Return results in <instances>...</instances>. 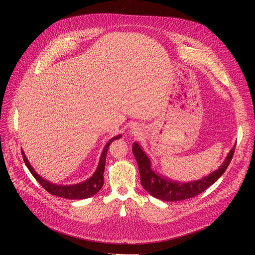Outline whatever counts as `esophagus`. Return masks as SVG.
I'll return each mask as SVG.
<instances>
[{
    "instance_id": "34e87169",
    "label": "esophagus",
    "mask_w": 255,
    "mask_h": 255,
    "mask_svg": "<svg viewBox=\"0 0 255 255\" xmlns=\"http://www.w3.org/2000/svg\"><path fill=\"white\" fill-rule=\"evenodd\" d=\"M132 130H133V132H132L133 134H138V129H137L136 128H132Z\"/></svg>"
}]
</instances>
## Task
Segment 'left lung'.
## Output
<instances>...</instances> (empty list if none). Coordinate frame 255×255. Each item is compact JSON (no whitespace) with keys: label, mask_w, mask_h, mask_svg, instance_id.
Instances as JSON below:
<instances>
[{"label":"left lung","mask_w":255,"mask_h":255,"mask_svg":"<svg viewBox=\"0 0 255 255\" xmlns=\"http://www.w3.org/2000/svg\"><path fill=\"white\" fill-rule=\"evenodd\" d=\"M235 145L230 150L225 161L217 170L213 171L212 173L202 177V179L191 182L173 181L154 171L151 166V159L138 142L133 143V154L138 164V168H139L142 187L151 196L163 200V201L171 202L196 197L217 181L223 172L226 171L230 161L232 160Z\"/></svg>","instance_id":"8db88e82"}]
</instances>
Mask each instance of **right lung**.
Segmentation results:
<instances>
[{"instance_id":"obj_1","label":"right lung","mask_w":255,"mask_h":255,"mask_svg":"<svg viewBox=\"0 0 255 255\" xmlns=\"http://www.w3.org/2000/svg\"><path fill=\"white\" fill-rule=\"evenodd\" d=\"M119 138H121V135L115 136V137L112 138V139L109 142L105 144L95 173L92 174L88 180L84 181L82 183H79V184L56 185L54 183H51L45 179H43L42 176H40L35 171V169L32 166H30L29 161L27 160L25 154L23 151H22V156H23V159H24V163H25L26 167L28 168V170L30 171V173L34 175L36 181H38V183H39L41 186L48 192H50L51 195L65 198V199H70V200L87 199V198L95 196L97 192L102 188L103 183H104L103 173H104V169H105V161H106L107 151H109L111 143L116 139H119Z\"/></svg>"}]
</instances>
